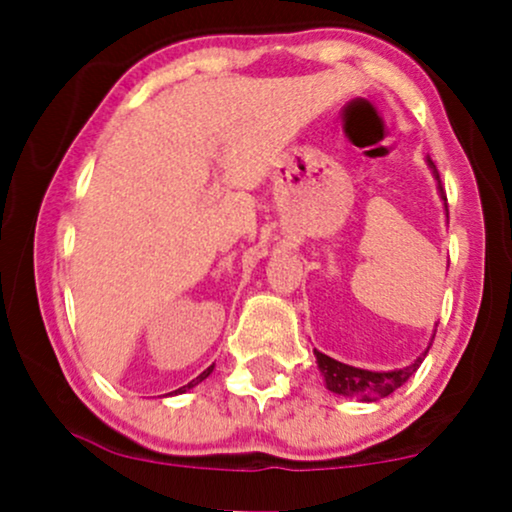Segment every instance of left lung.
Returning <instances> with one entry per match:
<instances>
[{"label":"left lung","instance_id":"left-lung-1","mask_svg":"<svg viewBox=\"0 0 512 512\" xmlns=\"http://www.w3.org/2000/svg\"><path fill=\"white\" fill-rule=\"evenodd\" d=\"M426 165H429L433 179H436L438 195H440V200H443V207H445V214H447V198H445L443 184H440L438 170H436V165H433V160L429 156H426ZM433 335H436V331H433ZM426 352H429V349H426ZM426 352L422 356H417L415 363H410V366L394 368V370L356 368V366H349V363L335 361V359H331V356L321 354L319 349H314V356H317L319 373L324 375V384H326L328 391H333V394H338V396L359 398V401H363V403H373V401H377V398L394 394L398 387H403V384L417 373L419 363L424 361Z\"/></svg>","mask_w":512,"mask_h":512}]
</instances>
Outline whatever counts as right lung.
<instances>
[{
  "instance_id": "1",
  "label": "right lung",
  "mask_w": 512,
  "mask_h": 512,
  "mask_svg": "<svg viewBox=\"0 0 512 512\" xmlns=\"http://www.w3.org/2000/svg\"><path fill=\"white\" fill-rule=\"evenodd\" d=\"M212 370H214V366H209L207 370H202V373L195 377V380H191L188 384H184V387L181 389H177V391H170V394H165V396H179V394H186V391H191L193 387H198V384L202 382V380H207L209 375H212Z\"/></svg>"
}]
</instances>
